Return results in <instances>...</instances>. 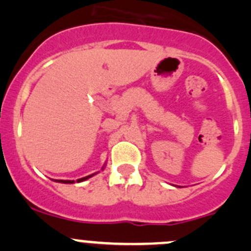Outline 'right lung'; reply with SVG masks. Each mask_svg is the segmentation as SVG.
<instances>
[{"label": "right lung", "instance_id": "obj_1", "mask_svg": "<svg viewBox=\"0 0 251 251\" xmlns=\"http://www.w3.org/2000/svg\"><path fill=\"white\" fill-rule=\"evenodd\" d=\"M105 165H106V164H104V167H102V169H104V168H105ZM94 175H95V174H92V175H88V176L81 177V179L77 180V182H82V181H84V180L89 179V177L94 176ZM56 182H61V183H75L74 180H56Z\"/></svg>", "mask_w": 251, "mask_h": 251}]
</instances>
